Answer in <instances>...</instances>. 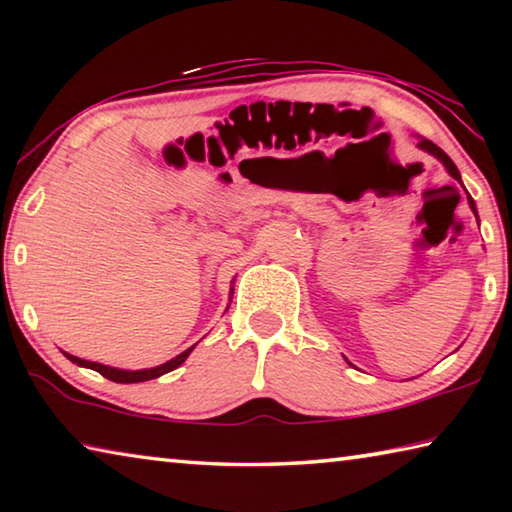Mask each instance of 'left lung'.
Here are the masks:
<instances>
[{
  "label": "left lung",
  "mask_w": 512,
  "mask_h": 512,
  "mask_svg": "<svg viewBox=\"0 0 512 512\" xmlns=\"http://www.w3.org/2000/svg\"><path fill=\"white\" fill-rule=\"evenodd\" d=\"M418 149H422V151H427L429 155H433V158H436V160H440V162H443V167L447 169V173H449V176H452L454 180H458V183H461L463 185V180H461V173H458V169H456V164L452 162V158H449V155L443 151V149H440V146H436V144H433L431 140H424V137H418ZM467 203H470V210L474 212V216H476V219H479V214H476V205H474V201H472V196L470 194H467ZM345 361H348V359H345ZM350 363V361H348ZM350 366H352V363H350Z\"/></svg>",
  "instance_id": "1"
}]
</instances>
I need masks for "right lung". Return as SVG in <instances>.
I'll return each mask as SVG.
<instances>
[{"label": "right lung", "instance_id": "obj_1", "mask_svg": "<svg viewBox=\"0 0 512 512\" xmlns=\"http://www.w3.org/2000/svg\"><path fill=\"white\" fill-rule=\"evenodd\" d=\"M232 291H235V289H230V296H232ZM192 350H194V345H192V348H187L185 352H180L178 357H173L171 361L162 363V366L144 368V370L112 368V366H103V363H97V361H85V359H79V357H74V354H69V352H63V354H65V357H67L69 361L76 363V366H83V368L97 370V372H101V375L106 377V379H110V381H117V384H137V381L158 379V377H162V375H167V372L176 370V368L180 366V363H183V361L189 357V354H192Z\"/></svg>", "mask_w": 512, "mask_h": 512}]
</instances>
